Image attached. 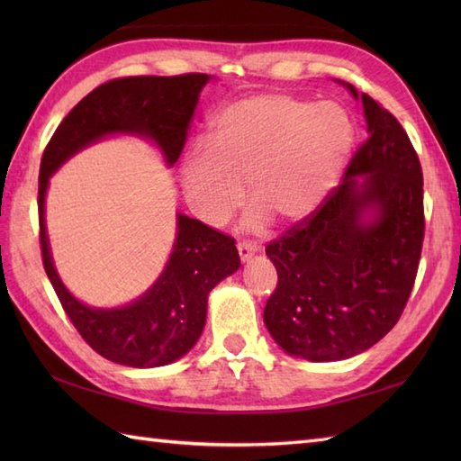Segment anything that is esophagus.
<instances>
[{"instance_id": "1", "label": "esophagus", "mask_w": 461, "mask_h": 461, "mask_svg": "<svg viewBox=\"0 0 461 461\" xmlns=\"http://www.w3.org/2000/svg\"><path fill=\"white\" fill-rule=\"evenodd\" d=\"M256 246H253V243H249V241H240L238 243V253H240V258H241V261H248L253 253H256Z\"/></svg>"}]
</instances>
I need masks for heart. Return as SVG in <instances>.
I'll return each mask as SVG.
<instances>
[{"mask_svg":"<svg viewBox=\"0 0 461 461\" xmlns=\"http://www.w3.org/2000/svg\"><path fill=\"white\" fill-rule=\"evenodd\" d=\"M355 144V122L337 103H311L287 93L233 101L213 116L208 142L182 162L185 203L203 223L221 228L248 195L246 225L309 220L339 182Z\"/></svg>","mask_w":461,"mask_h":461,"instance_id":"b5f03b06","label":"heart"}]
</instances>
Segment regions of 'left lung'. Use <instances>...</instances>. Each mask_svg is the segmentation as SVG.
Here are the masks:
<instances>
[{
	"label": "left lung",
	"instance_id": "obj_1",
	"mask_svg": "<svg viewBox=\"0 0 461 461\" xmlns=\"http://www.w3.org/2000/svg\"><path fill=\"white\" fill-rule=\"evenodd\" d=\"M358 99L355 86L347 85ZM368 136L342 184L266 253L277 287L263 321L277 345L312 362L358 355L393 329L412 293L424 243V178L402 124L360 95ZM357 175H365L358 183ZM375 207L377 215H359Z\"/></svg>",
	"mask_w": 461,
	"mask_h": 461
}]
</instances>
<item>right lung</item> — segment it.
I'll return each mask as SVG.
<instances>
[{
    "mask_svg": "<svg viewBox=\"0 0 461 461\" xmlns=\"http://www.w3.org/2000/svg\"><path fill=\"white\" fill-rule=\"evenodd\" d=\"M210 75L121 77L103 83L73 106L45 146L39 168V243L49 281L83 340L106 360L152 368L184 357L200 339L208 293L240 267L236 240L178 213L174 251L154 287L129 307L103 311L77 301L53 267L45 231V190L68 156L113 132L158 142L166 162L180 158L198 96Z\"/></svg>",
    "mask_w": 461,
    "mask_h": 461,
    "instance_id": "obj_1",
    "label": "right lung"
}]
</instances>
